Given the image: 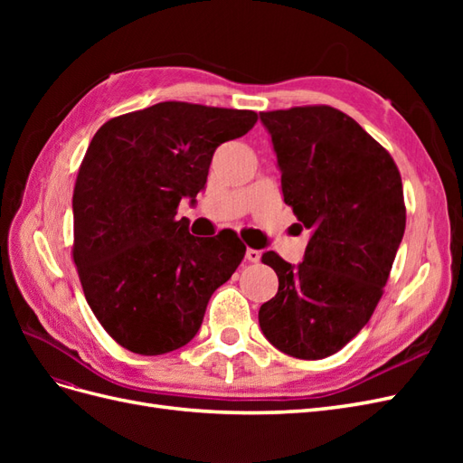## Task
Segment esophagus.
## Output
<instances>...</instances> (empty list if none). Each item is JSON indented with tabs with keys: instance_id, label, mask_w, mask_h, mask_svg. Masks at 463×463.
<instances>
[{
	"instance_id": "34e87169",
	"label": "esophagus",
	"mask_w": 463,
	"mask_h": 463,
	"mask_svg": "<svg viewBox=\"0 0 463 463\" xmlns=\"http://www.w3.org/2000/svg\"><path fill=\"white\" fill-rule=\"evenodd\" d=\"M245 259H247L249 262H259V260H260V250H257V249H247Z\"/></svg>"
}]
</instances>
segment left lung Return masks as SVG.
Wrapping results in <instances>:
<instances>
[{
	"instance_id": "left-lung-1",
	"label": "left lung",
	"mask_w": 463,
	"mask_h": 463,
	"mask_svg": "<svg viewBox=\"0 0 463 463\" xmlns=\"http://www.w3.org/2000/svg\"><path fill=\"white\" fill-rule=\"evenodd\" d=\"M282 170L284 203L311 230L293 269L262 255L278 293L259 325L274 347L325 359L359 334L381 301L405 230L402 175L390 152L332 106L260 111Z\"/></svg>"
}]
</instances>
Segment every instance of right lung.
Here are the masks:
<instances>
[{
	"label": "right lung",
	"instance_id": "add662e5",
	"mask_svg": "<svg viewBox=\"0 0 463 463\" xmlns=\"http://www.w3.org/2000/svg\"><path fill=\"white\" fill-rule=\"evenodd\" d=\"M250 109L160 102L106 121L73 191V260L104 330L138 355L189 344L208 299L245 257L232 230L199 240L175 220L214 150L255 128Z\"/></svg>",
	"mask_w": 463,
	"mask_h": 463
}]
</instances>
